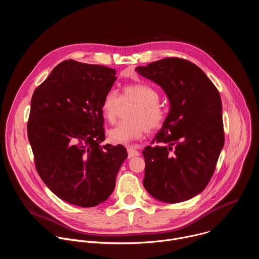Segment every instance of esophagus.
Instances as JSON below:
<instances>
[{
  "label": "esophagus",
  "mask_w": 259,
  "mask_h": 259,
  "mask_svg": "<svg viewBox=\"0 0 259 259\" xmlns=\"http://www.w3.org/2000/svg\"><path fill=\"white\" fill-rule=\"evenodd\" d=\"M127 151H128V158H129V159H130V158H133V157L139 156V152L136 151V150L134 149V146H132V145H128V146H127Z\"/></svg>",
  "instance_id": "obj_1"
}]
</instances>
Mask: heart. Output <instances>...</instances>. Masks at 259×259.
Returning <instances> with one entry per match:
<instances>
[{
    "mask_svg": "<svg viewBox=\"0 0 259 259\" xmlns=\"http://www.w3.org/2000/svg\"><path fill=\"white\" fill-rule=\"evenodd\" d=\"M159 100V92L146 84L126 85L121 96L114 90L108 91L101 102V114L110 124L116 123L123 104L136 103L130 110L131 120L121 122L108 130V140L114 144H128L139 139L146 130L159 129L166 118L165 108Z\"/></svg>",
    "mask_w": 259,
    "mask_h": 259,
    "instance_id": "1",
    "label": "heart"
}]
</instances>
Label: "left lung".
Masks as SVG:
<instances>
[{"instance_id": "8db88e82", "label": "left lung", "mask_w": 259, "mask_h": 259, "mask_svg": "<svg viewBox=\"0 0 259 259\" xmlns=\"http://www.w3.org/2000/svg\"><path fill=\"white\" fill-rule=\"evenodd\" d=\"M136 71L160 85L170 101L163 128L153 140L160 144L142 151L143 186L165 203L192 199L207 187L225 144L219 92L187 59L167 57Z\"/></svg>"}]
</instances>
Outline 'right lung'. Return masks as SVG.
I'll use <instances>...</instances> for the list:
<instances>
[{"label":"right lung","mask_w":259,"mask_h":259,"mask_svg":"<svg viewBox=\"0 0 259 259\" xmlns=\"http://www.w3.org/2000/svg\"><path fill=\"white\" fill-rule=\"evenodd\" d=\"M116 70L64 60L34 90L27 136L35 169L61 200L94 207L113 193L128 154L105 139L101 102L112 89Z\"/></svg>","instance_id":"right-lung-1"}]
</instances>
